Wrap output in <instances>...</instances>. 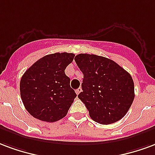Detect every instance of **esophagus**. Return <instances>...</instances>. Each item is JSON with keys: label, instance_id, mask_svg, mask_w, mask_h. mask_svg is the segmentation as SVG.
<instances>
[{"label": "esophagus", "instance_id": "esophagus-1", "mask_svg": "<svg viewBox=\"0 0 155 155\" xmlns=\"http://www.w3.org/2000/svg\"><path fill=\"white\" fill-rule=\"evenodd\" d=\"M81 91H82V88H81V87H79V88H78L76 90V93H77V95H78L79 93H80V92H81Z\"/></svg>", "mask_w": 155, "mask_h": 155}]
</instances>
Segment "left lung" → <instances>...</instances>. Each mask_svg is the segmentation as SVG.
Instances as JSON below:
<instances>
[{
  "label": "left lung",
  "instance_id": "left-lung-1",
  "mask_svg": "<svg viewBox=\"0 0 155 155\" xmlns=\"http://www.w3.org/2000/svg\"><path fill=\"white\" fill-rule=\"evenodd\" d=\"M74 59L83 73L78 98L90 117L101 125L123 118L135 98L130 74L113 60L95 54H80Z\"/></svg>",
  "mask_w": 155,
  "mask_h": 155
}]
</instances>
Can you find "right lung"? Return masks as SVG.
<instances>
[{"label": "right lung", "mask_w": 155, "mask_h": 155, "mask_svg": "<svg viewBox=\"0 0 155 155\" xmlns=\"http://www.w3.org/2000/svg\"><path fill=\"white\" fill-rule=\"evenodd\" d=\"M74 56L68 53L48 54L24 73L20 97L25 109L35 118L54 122L67 115L77 95L64 70Z\"/></svg>", "instance_id": "obj_1"}]
</instances>
